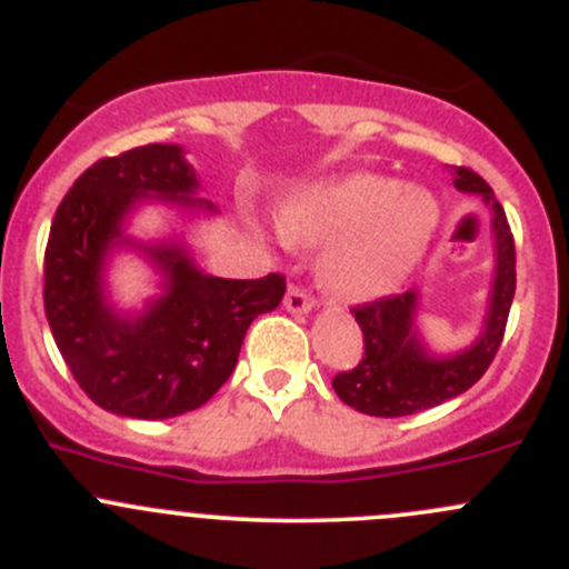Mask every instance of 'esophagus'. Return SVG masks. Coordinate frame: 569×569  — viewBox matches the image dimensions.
Returning <instances> with one entry per match:
<instances>
[{
  "mask_svg": "<svg viewBox=\"0 0 569 569\" xmlns=\"http://www.w3.org/2000/svg\"><path fill=\"white\" fill-rule=\"evenodd\" d=\"M283 306H286V311H291V313H311L313 297L308 295L306 289H300V286H289Z\"/></svg>",
  "mask_w": 569,
  "mask_h": 569,
  "instance_id": "34e87169",
  "label": "esophagus"
}]
</instances>
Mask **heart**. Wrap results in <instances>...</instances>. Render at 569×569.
I'll use <instances>...</instances> for the list:
<instances>
[{"label":"heart","instance_id":"1","mask_svg":"<svg viewBox=\"0 0 569 569\" xmlns=\"http://www.w3.org/2000/svg\"><path fill=\"white\" fill-rule=\"evenodd\" d=\"M440 226L429 189L396 178L352 173L295 189L280 203V231L291 242L327 244L321 278L349 302H369L399 289Z\"/></svg>","mask_w":569,"mask_h":569}]
</instances>
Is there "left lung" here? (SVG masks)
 I'll return each instance as SVG.
<instances>
[{
    "label": "left lung",
    "mask_w": 569,
    "mask_h": 569,
    "mask_svg": "<svg viewBox=\"0 0 569 569\" xmlns=\"http://www.w3.org/2000/svg\"><path fill=\"white\" fill-rule=\"evenodd\" d=\"M455 187L460 192L479 194L492 211L496 269L479 338L455 355H435L418 330V291L355 308V321L363 330V360L355 369L336 375L332 388L338 399L366 416H412L455 399L481 380L501 347L515 297L512 231L485 178L468 168H455Z\"/></svg>",
    "instance_id": "8db88e82"
}]
</instances>
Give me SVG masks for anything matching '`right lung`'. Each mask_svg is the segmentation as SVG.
<instances>
[{"mask_svg": "<svg viewBox=\"0 0 569 569\" xmlns=\"http://www.w3.org/2000/svg\"><path fill=\"white\" fill-rule=\"evenodd\" d=\"M181 146L131 148L99 159L73 181L51 220L43 261V306L73 380L104 410L162 421L198 410L237 369L250 321L274 311L283 274L228 280L206 274L178 237L140 242L129 217L142 203L217 214L198 194ZM137 249L160 273L162 292L140 312L108 300L106 267L114 249Z\"/></svg>", "mask_w": 569, "mask_h": 569, "instance_id": "add662e5", "label": "right lung"}]
</instances>
